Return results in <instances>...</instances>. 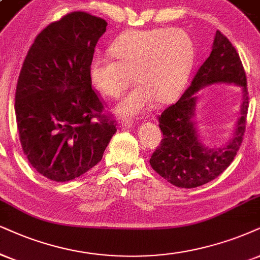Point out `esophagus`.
I'll use <instances>...</instances> for the list:
<instances>
[{
    "label": "esophagus",
    "instance_id": "1",
    "mask_svg": "<svg viewBox=\"0 0 260 260\" xmlns=\"http://www.w3.org/2000/svg\"><path fill=\"white\" fill-rule=\"evenodd\" d=\"M121 125H123V127H126V129H127V127H133L134 126V121L133 120H124L123 124H121Z\"/></svg>",
    "mask_w": 260,
    "mask_h": 260
}]
</instances>
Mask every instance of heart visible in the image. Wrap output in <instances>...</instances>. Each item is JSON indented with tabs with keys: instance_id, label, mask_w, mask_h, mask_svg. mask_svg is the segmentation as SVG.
Segmentation results:
<instances>
[{
	"instance_id": "obj_1",
	"label": "heart",
	"mask_w": 260,
	"mask_h": 260,
	"mask_svg": "<svg viewBox=\"0 0 260 260\" xmlns=\"http://www.w3.org/2000/svg\"><path fill=\"white\" fill-rule=\"evenodd\" d=\"M115 60L94 55L89 79L106 98H119L134 81L137 83L119 104L115 114L135 117L152 110L155 100L168 102L181 91L194 63V44L179 28L130 30L110 46Z\"/></svg>"
}]
</instances>
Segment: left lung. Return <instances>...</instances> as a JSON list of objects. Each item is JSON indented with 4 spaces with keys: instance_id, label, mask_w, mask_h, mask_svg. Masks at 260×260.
<instances>
[{
    "instance_id": "left-lung-1",
    "label": "left lung",
    "mask_w": 260,
    "mask_h": 260,
    "mask_svg": "<svg viewBox=\"0 0 260 260\" xmlns=\"http://www.w3.org/2000/svg\"><path fill=\"white\" fill-rule=\"evenodd\" d=\"M213 84H234L242 90V105L233 136L222 147L205 145L197 129L198 91ZM248 111L247 79L240 56L228 38L216 32L212 52L193 82L175 105L159 117L164 139L150 156V166L178 188H197L222 174L235 158L242 143Z\"/></svg>"
}]
</instances>
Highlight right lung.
<instances>
[{
    "label": "right lung",
    "mask_w": 260,
    "mask_h": 260,
    "mask_svg": "<svg viewBox=\"0 0 260 260\" xmlns=\"http://www.w3.org/2000/svg\"><path fill=\"white\" fill-rule=\"evenodd\" d=\"M106 26L85 12L70 13L38 35L22 63L14 105L19 139L32 168L52 181H72L94 168L117 131L101 115L89 79Z\"/></svg>",
    "instance_id": "1"
}]
</instances>
